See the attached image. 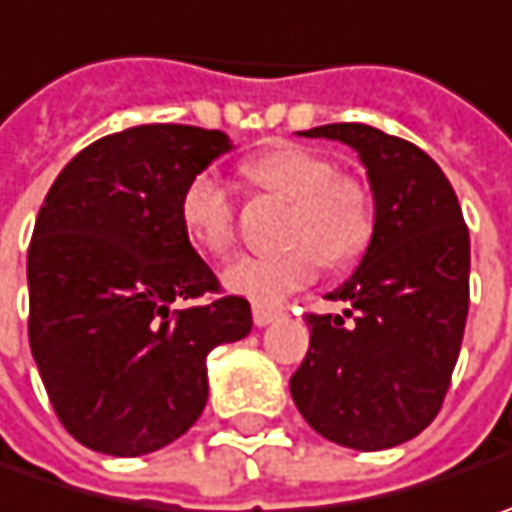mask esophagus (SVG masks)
<instances>
[{"label": "esophagus", "instance_id": "1", "mask_svg": "<svg viewBox=\"0 0 512 512\" xmlns=\"http://www.w3.org/2000/svg\"><path fill=\"white\" fill-rule=\"evenodd\" d=\"M252 318H255L257 326H269V323L278 321L280 318V309H272V306L255 303V306H252Z\"/></svg>", "mask_w": 512, "mask_h": 512}]
</instances>
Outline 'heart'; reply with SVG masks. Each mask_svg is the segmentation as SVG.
Masks as SVG:
<instances>
[{"label":"heart","instance_id":"heart-1","mask_svg":"<svg viewBox=\"0 0 512 512\" xmlns=\"http://www.w3.org/2000/svg\"><path fill=\"white\" fill-rule=\"evenodd\" d=\"M240 174L260 191L289 200L283 220L286 246L246 255L223 269V286L255 303H280L309 286L323 263L341 266L364 255L375 234V206L367 186L300 145H280L240 163ZM180 226L209 255L232 252L237 209L226 183L209 171L194 174L180 191Z\"/></svg>","mask_w":512,"mask_h":512}]
</instances>
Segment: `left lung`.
Masks as SVG:
<instances>
[{"mask_svg":"<svg viewBox=\"0 0 512 512\" xmlns=\"http://www.w3.org/2000/svg\"><path fill=\"white\" fill-rule=\"evenodd\" d=\"M303 137L358 151L375 200V234L329 300L344 315H306L309 352L289 389L306 424L352 450H387L430 427L447 395L470 306V232L430 154L364 123Z\"/></svg>","mask_w":512,"mask_h":512,"instance_id":"8db88e82","label":"left lung"}]
</instances>
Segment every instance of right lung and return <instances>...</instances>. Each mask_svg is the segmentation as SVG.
<instances>
[{
    "label": "right lung",
    "instance_id": "add662e5",
    "mask_svg": "<svg viewBox=\"0 0 512 512\" xmlns=\"http://www.w3.org/2000/svg\"><path fill=\"white\" fill-rule=\"evenodd\" d=\"M223 131L151 123L108 134L59 171L28 249V338L62 427L105 456H145L200 418L206 355L252 332L180 226V191Z\"/></svg>",
    "mask_w": 512,
    "mask_h": 512
}]
</instances>
